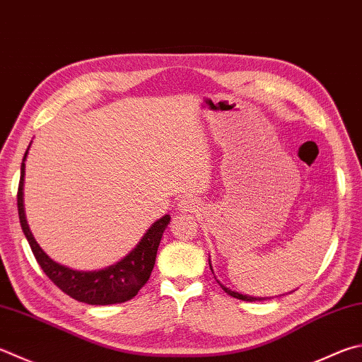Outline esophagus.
<instances>
[{"mask_svg":"<svg viewBox=\"0 0 362 362\" xmlns=\"http://www.w3.org/2000/svg\"><path fill=\"white\" fill-rule=\"evenodd\" d=\"M180 212H196L198 210V201H196L193 196H185L177 204Z\"/></svg>","mask_w":362,"mask_h":362,"instance_id":"34e87169","label":"esophagus"}]
</instances>
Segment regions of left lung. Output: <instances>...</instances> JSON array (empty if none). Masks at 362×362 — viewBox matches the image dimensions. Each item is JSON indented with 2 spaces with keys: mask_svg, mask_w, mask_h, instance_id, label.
I'll return each instance as SVG.
<instances>
[{
  "mask_svg": "<svg viewBox=\"0 0 362 362\" xmlns=\"http://www.w3.org/2000/svg\"><path fill=\"white\" fill-rule=\"evenodd\" d=\"M209 266H210V271H212V274H214V269H212V262H210V256H209ZM214 277H215V274H214ZM216 279V277H215ZM216 281H218V285L223 288V291L225 293H228L229 296H233V298H238V299H240V300H247V302H255V300H266V299H271V298H259V296H250V294H242V293H239V291H235V290H231V288H228L226 285H223L221 281L216 279ZM293 293V291H291Z\"/></svg>",
  "mask_w": 362,
  "mask_h": 362,
  "instance_id": "obj_1",
  "label": "left lung"
}]
</instances>
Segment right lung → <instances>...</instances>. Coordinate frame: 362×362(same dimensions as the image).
<instances>
[{"label":"right lung","mask_w":362,"mask_h":362,"mask_svg":"<svg viewBox=\"0 0 362 362\" xmlns=\"http://www.w3.org/2000/svg\"><path fill=\"white\" fill-rule=\"evenodd\" d=\"M31 146V142H30ZM26 148L21 168V183H18L17 206L18 218H21L22 231L33 250L36 261L39 262L45 275L60 288L63 293L71 296L72 299L85 302L90 305H109L122 304L133 299L141 288L147 284L150 274L153 271L156 252L163 238L164 229L168 228L170 215H163L150 226L142 239L131 252L123 256L120 261L98 271H77V269L60 264L44 252L37 244L35 235L28 226L25 215L23 204V185H25V161L28 155Z\"/></svg>","instance_id":"add662e5"}]
</instances>
